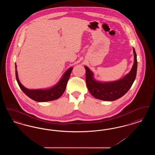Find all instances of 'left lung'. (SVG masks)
<instances>
[{
	"label": "left lung",
	"mask_w": 155,
	"mask_h": 155,
	"mask_svg": "<svg viewBox=\"0 0 155 155\" xmlns=\"http://www.w3.org/2000/svg\"><path fill=\"white\" fill-rule=\"evenodd\" d=\"M134 60L131 71L124 77L116 81L102 82L94 78V73L87 66L86 70V84L91 94L97 99L113 101L124 95L131 87L135 81L137 71V59L135 49L133 48Z\"/></svg>",
	"instance_id": "left-lung-1"
}]
</instances>
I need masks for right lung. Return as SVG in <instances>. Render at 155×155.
Here are the masks:
<instances>
[{
    "label": "right lung",
    "mask_w": 155,
    "mask_h": 155,
    "mask_svg": "<svg viewBox=\"0 0 155 155\" xmlns=\"http://www.w3.org/2000/svg\"><path fill=\"white\" fill-rule=\"evenodd\" d=\"M15 77L20 88L22 92L32 100L39 102H44L56 100L63 95L66 88L67 84L70 78L73 67H70L66 72L63 74L59 82L52 87L48 88L31 89L25 88L23 86L18 79V73L17 70V65L15 63Z\"/></svg>",
    "instance_id": "1"
}]
</instances>
